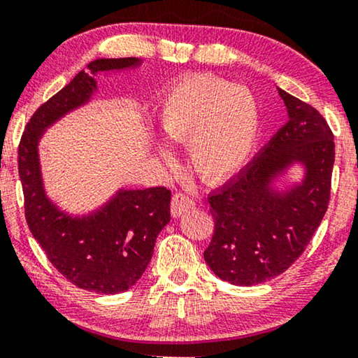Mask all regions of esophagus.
<instances>
[{"label": "esophagus", "instance_id": "obj_1", "mask_svg": "<svg viewBox=\"0 0 358 358\" xmlns=\"http://www.w3.org/2000/svg\"><path fill=\"white\" fill-rule=\"evenodd\" d=\"M195 207L194 199H190L189 195L185 194H176L173 197V202H171V213L173 217H180V215L189 212Z\"/></svg>", "mask_w": 358, "mask_h": 358}]
</instances>
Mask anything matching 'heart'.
Listing matches in <instances>:
<instances>
[{
    "instance_id": "heart-1",
    "label": "heart",
    "mask_w": 358,
    "mask_h": 358,
    "mask_svg": "<svg viewBox=\"0 0 358 358\" xmlns=\"http://www.w3.org/2000/svg\"><path fill=\"white\" fill-rule=\"evenodd\" d=\"M158 125L173 145H187L189 163L205 182L217 184L243 169L261 131V106L246 86L212 75L176 83L161 102ZM164 163H173L161 151Z\"/></svg>"
}]
</instances>
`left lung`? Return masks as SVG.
Returning a JSON list of instances; mask_svg holds the SVG:
<instances>
[{
	"instance_id": "8db88e82",
	"label": "left lung",
	"mask_w": 358,
	"mask_h": 358,
	"mask_svg": "<svg viewBox=\"0 0 358 358\" xmlns=\"http://www.w3.org/2000/svg\"><path fill=\"white\" fill-rule=\"evenodd\" d=\"M288 122L236 178L208 195L215 231L203 257L217 277L251 287L301 256L329 205L334 135L320 112L278 87ZM300 162V185L278 193L277 175Z\"/></svg>"
}]
</instances>
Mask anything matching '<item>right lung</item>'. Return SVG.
<instances>
[{
	"label": "right lung",
	"instance_id": "obj_1",
	"mask_svg": "<svg viewBox=\"0 0 358 358\" xmlns=\"http://www.w3.org/2000/svg\"><path fill=\"white\" fill-rule=\"evenodd\" d=\"M141 60L99 58L80 71L27 122L17 150L26 222L52 266L83 290L104 295L129 290L153 256L156 238L169 223L171 190L120 189L99 210L70 217L47 197L42 182L38 140L47 127L86 104L97 90V73L138 66Z\"/></svg>",
	"mask_w": 358,
	"mask_h": 358
}]
</instances>
